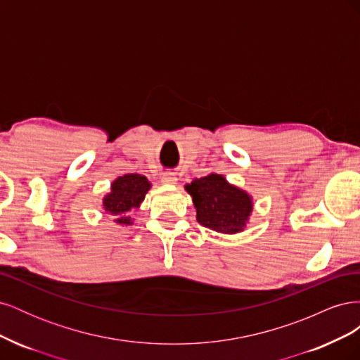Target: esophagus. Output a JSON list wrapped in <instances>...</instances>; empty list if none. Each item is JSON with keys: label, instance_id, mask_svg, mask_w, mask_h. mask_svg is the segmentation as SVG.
Wrapping results in <instances>:
<instances>
[{"label": "esophagus", "instance_id": "obj_1", "mask_svg": "<svg viewBox=\"0 0 360 360\" xmlns=\"http://www.w3.org/2000/svg\"><path fill=\"white\" fill-rule=\"evenodd\" d=\"M162 183H163V184H177L176 174L165 172V174H163V176H162Z\"/></svg>", "mask_w": 360, "mask_h": 360}]
</instances>
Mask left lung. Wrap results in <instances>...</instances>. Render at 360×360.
<instances>
[{"mask_svg":"<svg viewBox=\"0 0 360 360\" xmlns=\"http://www.w3.org/2000/svg\"><path fill=\"white\" fill-rule=\"evenodd\" d=\"M184 189L192 197L197 221L202 226L222 234H237L246 228L254 209L252 197L228 183L222 174L195 179Z\"/></svg>","mask_w":360,"mask_h":360,"instance_id":"obj_1","label":"left lung"}]
</instances>
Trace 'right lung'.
Returning a JSON list of instances; mask_svg holds the SVG:
<instances>
[{"label":"right lung","mask_w":360,"mask_h":360,"mask_svg":"<svg viewBox=\"0 0 360 360\" xmlns=\"http://www.w3.org/2000/svg\"><path fill=\"white\" fill-rule=\"evenodd\" d=\"M151 183L141 174H124L117 177L111 184V192L103 197V210L114 217L118 225H132L134 221L129 214L139 209Z\"/></svg>","instance_id":"right-lung-1"}]
</instances>
